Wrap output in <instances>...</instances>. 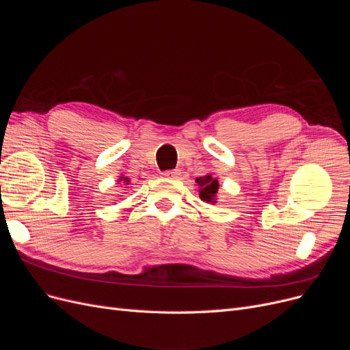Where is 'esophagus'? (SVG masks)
Instances as JSON below:
<instances>
[{
    "mask_svg": "<svg viewBox=\"0 0 350 350\" xmlns=\"http://www.w3.org/2000/svg\"><path fill=\"white\" fill-rule=\"evenodd\" d=\"M162 175H163L165 178H171V179H175V178H178V175H179V171H178V169H172V171H165V172H162Z\"/></svg>",
    "mask_w": 350,
    "mask_h": 350,
    "instance_id": "obj_1",
    "label": "esophagus"
}]
</instances>
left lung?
<instances>
[{"mask_svg":"<svg viewBox=\"0 0 350 350\" xmlns=\"http://www.w3.org/2000/svg\"><path fill=\"white\" fill-rule=\"evenodd\" d=\"M196 183L200 187V198L206 203H216V194L219 189V181L213 175H204L196 178Z\"/></svg>","mask_w":350,"mask_h":350,"instance_id":"left-lung-1","label":"left lung"}]
</instances>
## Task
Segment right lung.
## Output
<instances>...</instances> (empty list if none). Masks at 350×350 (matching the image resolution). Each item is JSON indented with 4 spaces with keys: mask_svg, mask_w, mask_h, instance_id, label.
<instances>
[{
    "mask_svg": "<svg viewBox=\"0 0 350 350\" xmlns=\"http://www.w3.org/2000/svg\"><path fill=\"white\" fill-rule=\"evenodd\" d=\"M120 181H124L125 184H129V183H130V179L126 178V176H120Z\"/></svg>",
    "mask_w": 350,
    "mask_h": 350,
    "instance_id": "add662e5",
    "label": "right lung"
}]
</instances>
